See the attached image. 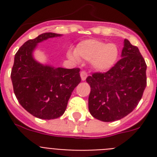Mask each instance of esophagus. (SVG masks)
<instances>
[{"mask_svg":"<svg viewBox=\"0 0 157 157\" xmlns=\"http://www.w3.org/2000/svg\"><path fill=\"white\" fill-rule=\"evenodd\" d=\"M87 76H88V74H87V72H86V71H81V77L82 81H86V79L87 78Z\"/></svg>","mask_w":157,"mask_h":157,"instance_id":"esophagus-1","label":"esophagus"}]
</instances>
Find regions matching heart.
I'll list each match as a JSON object with an SVG mask.
<instances>
[{"label": "heart", "mask_w": 157, "mask_h": 157, "mask_svg": "<svg viewBox=\"0 0 157 157\" xmlns=\"http://www.w3.org/2000/svg\"><path fill=\"white\" fill-rule=\"evenodd\" d=\"M118 54V48L115 44H106L95 39H89L79 43L76 54L69 53L68 56L75 60L80 58L92 61L94 68L98 71H107L116 63Z\"/></svg>", "instance_id": "heart-1"}]
</instances>
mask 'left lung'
<instances>
[{
  "instance_id": "1",
  "label": "left lung",
  "mask_w": 157,
  "mask_h": 157,
  "mask_svg": "<svg viewBox=\"0 0 157 157\" xmlns=\"http://www.w3.org/2000/svg\"><path fill=\"white\" fill-rule=\"evenodd\" d=\"M146 70L138 47L124 39L121 59L106 72H94L86 78L90 86V114L105 122L126 117L142 98L147 86Z\"/></svg>"
}]
</instances>
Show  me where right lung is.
Segmentation results:
<instances>
[{
	"label": "right lung",
	"instance_id": "obj_1",
	"mask_svg": "<svg viewBox=\"0 0 157 157\" xmlns=\"http://www.w3.org/2000/svg\"><path fill=\"white\" fill-rule=\"evenodd\" d=\"M60 36L42 33L26 41L14 55L10 74L14 94L26 111L40 119L61 117L72 91L81 81L80 68H55L33 59V51L37 43Z\"/></svg>",
	"mask_w": 157,
	"mask_h": 157
}]
</instances>
